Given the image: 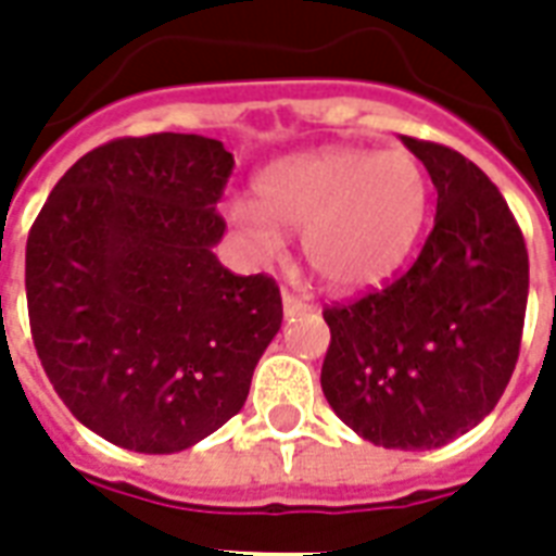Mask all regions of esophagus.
I'll list each match as a JSON object with an SVG mask.
<instances>
[{
    "mask_svg": "<svg viewBox=\"0 0 556 556\" xmlns=\"http://www.w3.org/2000/svg\"><path fill=\"white\" fill-rule=\"evenodd\" d=\"M282 308H286V314H300L308 308V300L300 294H294V291H282Z\"/></svg>",
    "mask_w": 556,
    "mask_h": 556,
    "instance_id": "obj_1",
    "label": "esophagus"
}]
</instances>
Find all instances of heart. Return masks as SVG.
Listing matches in <instances>:
<instances>
[{"label": "heart", "mask_w": 556, "mask_h": 556, "mask_svg": "<svg viewBox=\"0 0 556 556\" xmlns=\"http://www.w3.org/2000/svg\"><path fill=\"white\" fill-rule=\"evenodd\" d=\"M260 204L233 201L230 216L274 253L282 230H303L305 262L323 282L361 288L404 260L424 218L427 178L406 150H326L260 178Z\"/></svg>", "instance_id": "1"}]
</instances>
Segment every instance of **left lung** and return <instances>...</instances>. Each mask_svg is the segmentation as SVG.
I'll return each mask as SVG.
<instances>
[{
    "instance_id": "1",
    "label": "left lung",
    "mask_w": 556,
    "mask_h": 556,
    "mask_svg": "<svg viewBox=\"0 0 556 556\" xmlns=\"http://www.w3.org/2000/svg\"><path fill=\"white\" fill-rule=\"evenodd\" d=\"M439 190L418 260L323 308L320 383L366 441L432 450L482 421L508 387L528 305V248L500 187L444 143L404 135Z\"/></svg>"
}]
</instances>
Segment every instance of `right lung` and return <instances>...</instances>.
Instances as JSON below:
<instances>
[{
  "label": "right lung",
  "instance_id": "obj_1",
  "mask_svg": "<svg viewBox=\"0 0 556 556\" xmlns=\"http://www.w3.org/2000/svg\"><path fill=\"white\" fill-rule=\"evenodd\" d=\"M222 141L115 138L65 173L25 248L30 338L56 395L135 453H178L244 406L282 323L268 274L216 260Z\"/></svg>",
  "mask_w": 556,
  "mask_h": 556
}]
</instances>
